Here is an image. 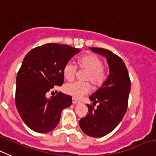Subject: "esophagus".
<instances>
[{
    "mask_svg": "<svg viewBox=\"0 0 156 156\" xmlns=\"http://www.w3.org/2000/svg\"><path fill=\"white\" fill-rule=\"evenodd\" d=\"M80 103V102L79 100L76 99L75 98H73V104L76 105V104H78V103Z\"/></svg>",
    "mask_w": 156,
    "mask_h": 156,
    "instance_id": "1",
    "label": "esophagus"
}]
</instances>
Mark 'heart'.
<instances>
[{
	"label": "heart",
	"instance_id": "heart-1",
	"mask_svg": "<svg viewBox=\"0 0 156 156\" xmlns=\"http://www.w3.org/2000/svg\"><path fill=\"white\" fill-rule=\"evenodd\" d=\"M79 68L87 70L84 80L90 81L94 87H101L106 80V71L103 67V60L99 56L93 53L87 54L78 60ZM77 66L72 62H67L63 66V73L65 79L71 80L75 77ZM91 86L88 82L68 83L63 87L64 92L67 95L75 99H80L90 91Z\"/></svg>",
	"mask_w": 156,
	"mask_h": 156
}]
</instances>
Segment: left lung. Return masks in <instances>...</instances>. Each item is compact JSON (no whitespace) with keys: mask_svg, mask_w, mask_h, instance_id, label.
Instances as JSON below:
<instances>
[{"mask_svg":"<svg viewBox=\"0 0 156 156\" xmlns=\"http://www.w3.org/2000/svg\"><path fill=\"white\" fill-rule=\"evenodd\" d=\"M95 53L106 57L109 66V76L106 82L90 99L92 105H87L89 113L80 119L81 129L91 137H103L119 125L128 107L131 81L125 63L110 50L90 47ZM97 103L98 107L94 106Z\"/></svg>","mask_w":156,"mask_h":156,"instance_id":"left-lung-1","label":"left lung"}]
</instances>
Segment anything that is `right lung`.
<instances>
[{
    "instance_id": "1",
    "label": "right lung",
    "mask_w": 156,
    "mask_h": 156,
    "mask_svg": "<svg viewBox=\"0 0 156 156\" xmlns=\"http://www.w3.org/2000/svg\"><path fill=\"white\" fill-rule=\"evenodd\" d=\"M80 51L69 45L46 44L25 56L16 79L15 104L30 129L39 133L52 131L58 125L62 110L71 106L69 95L60 92L47 98V93L63 83V66Z\"/></svg>"
}]
</instances>
